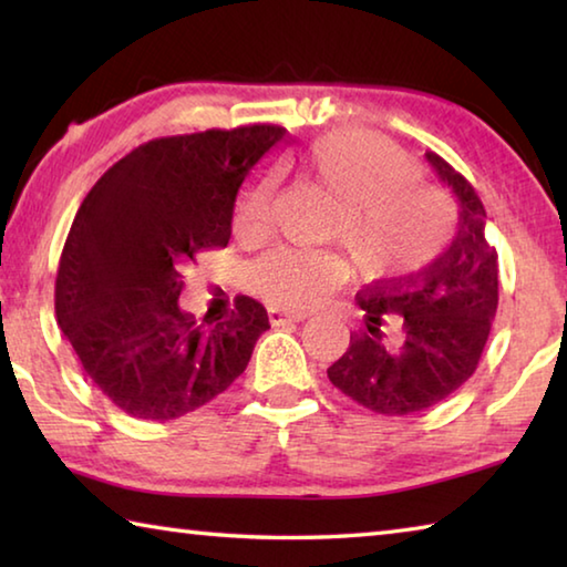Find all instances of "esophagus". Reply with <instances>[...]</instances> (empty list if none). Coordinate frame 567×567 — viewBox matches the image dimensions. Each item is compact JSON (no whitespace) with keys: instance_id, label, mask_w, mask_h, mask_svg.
I'll return each instance as SVG.
<instances>
[{"instance_id":"34e87169","label":"esophagus","mask_w":567,"mask_h":567,"mask_svg":"<svg viewBox=\"0 0 567 567\" xmlns=\"http://www.w3.org/2000/svg\"><path fill=\"white\" fill-rule=\"evenodd\" d=\"M267 318H270L272 324H282V322H302L307 318V312H295V310H280V307H267Z\"/></svg>"}]
</instances>
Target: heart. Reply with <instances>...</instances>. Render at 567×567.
Listing matches in <instances>:
<instances>
[{"mask_svg": "<svg viewBox=\"0 0 567 567\" xmlns=\"http://www.w3.org/2000/svg\"><path fill=\"white\" fill-rule=\"evenodd\" d=\"M307 179L342 207L340 237L364 280L417 275L453 233V209L440 192L415 185V167L360 132H332L302 155ZM272 179H260L235 213V233L257 237L270 225ZM344 277L334 255L275 249L249 267V287L272 305L310 307Z\"/></svg>", "mask_w": 567, "mask_h": 567, "instance_id": "obj_1", "label": "heart"}]
</instances>
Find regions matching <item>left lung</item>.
Instances as JSON below:
<instances>
[{
    "label": "left lung",
    "instance_id": "8db88e82",
    "mask_svg": "<svg viewBox=\"0 0 567 567\" xmlns=\"http://www.w3.org/2000/svg\"><path fill=\"white\" fill-rule=\"evenodd\" d=\"M455 192L457 235L435 262L358 292L362 328L328 378L378 415H412L443 402L473 375L497 312V252L485 239V207L470 182L425 152Z\"/></svg>",
    "mask_w": 567,
    "mask_h": 567
}]
</instances>
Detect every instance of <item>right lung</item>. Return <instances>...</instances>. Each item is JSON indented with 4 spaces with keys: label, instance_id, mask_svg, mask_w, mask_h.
<instances>
[{
    "label": "right lung",
    "instance_id": "1",
    "mask_svg": "<svg viewBox=\"0 0 567 567\" xmlns=\"http://www.w3.org/2000/svg\"><path fill=\"white\" fill-rule=\"evenodd\" d=\"M282 137L275 124H249L150 140L114 162L76 209L54 282L56 324L127 415L175 420L207 405L270 330L252 297L197 322L179 292L199 252L227 247L239 185Z\"/></svg>",
    "mask_w": 567,
    "mask_h": 567
}]
</instances>
